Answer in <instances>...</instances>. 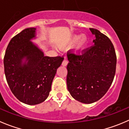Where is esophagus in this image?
<instances>
[{
    "label": "esophagus",
    "mask_w": 129,
    "mask_h": 129,
    "mask_svg": "<svg viewBox=\"0 0 129 129\" xmlns=\"http://www.w3.org/2000/svg\"><path fill=\"white\" fill-rule=\"evenodd\" d=\"M67 64H68V61H67L66 59L63 60V62H62V66H67Z\"/></svg>",
    "instance_id": "obj_1"
}]
</instances>
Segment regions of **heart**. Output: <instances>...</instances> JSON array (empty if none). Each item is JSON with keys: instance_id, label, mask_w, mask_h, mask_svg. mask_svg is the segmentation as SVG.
I'll list each match as a JSON object with an SVG mask.
<instances>
[{"instance_id": "heart-1", "label": "heart", "mask_w": 129, "mask_h": 129, "mask_svg": "<svg viewBox=\"0 0 129 129\" xmlns=\"http://www.w3.org/2000/svg\"><path fill=\"white\" fill-rule=\"evenodd\" d=\"M78 41L79 42L77 43V46L76 47V50L78 53H81L85 49L87 44V39L86 37H83L82 35H74L70 39L68 45H72L76 43Z\"/></svg>"}]
</instances>
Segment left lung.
I'll return each mask as SVG.
<instances>
[{
    "label": "left lung",
    "instance_id": "8db88e82",
    "mask_svg": "<svg viewBox=\"0 0 129 129\" xmlns=\"http://www.w3.org/2000/svg\"><path fill=\"white\" fill-rule=\"evenodd\" d=\"M89 29L96 37L94 45L79 55L67 52V89L75 100L86 104L97 102L108 91L117 64L110 40L96 29Z\"/></svg>",
    "mask_w": 129,
    "mask_h": 129
}]
</instances>
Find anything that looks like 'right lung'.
Returning a JSON list of instances; mask_svg holds the SVG:
<instances>
[{
  "instance_id": "right-lung-1",
  "label": "right lung",
  "mask_w": 129,
  "mask_h": 129,
  "mask_svg": "<svg viewBox=\"0 0 129 129\" xmlns=\"http://www.w3.org/2000/svg\"><path fill=\"white\" fill-rule=\"evenodd\" d=\"M36 28L22 30L11 39L4 58L7 84L16 98L29 105L44 102L51 91L57 70L63 57L45 56L42 50L31 42Z\"/></svg>"
}]
</instances>
